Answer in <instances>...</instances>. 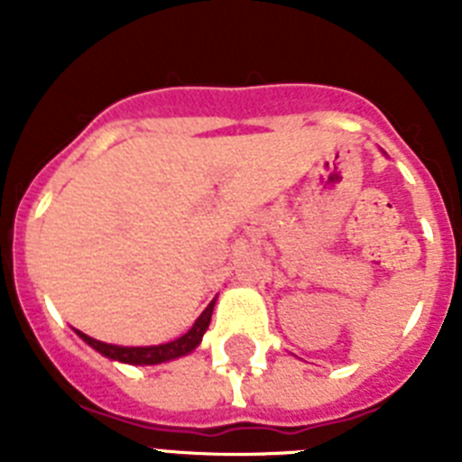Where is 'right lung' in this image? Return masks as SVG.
Returning <instances> with one entry per match:
<instances>
[{"mask_svg": "<svg viewBox=\"0 0 462 462\" xmlns=\"http://www.w3.org/2000/svg\"><path fill=\"white\" fill-rule=\"evenodd\" d=\"M212 308H215V300L203 310V314L196 319V324L187 330L185 336L178 337L173 342H166V345H157V346H116V345H106V342L94 340V337L85 336L80 333L79 336L88 342L92 349H97L99 354H104L106 358H113V361H122V363H132V365H154V363H164L171 361V358L185 356L189 354L191 349L199 346L201 342L203 333H206L208 324H210L212 317Z\"/></svg>", "mask_w": 462, "mask_h": 462, "instance_id": "right-lung-1", "label": "right lung"}]
</instances>
